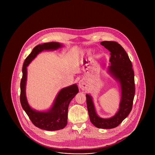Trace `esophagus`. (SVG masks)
I'll return each instance as SVG.
<instances>
[{
    "label": "esophagus",
    "instance_id": "esophagus-1",
    "mask_svg": "<svg viewBox=\"0 0 155 155\" xmlns=\"http://www.w3.org/2000/svg\"><path fill=\"white\" fill-rule=\"evenodd\" d=\"M78 86H79L80 88L82 90H84L87 88V82L84 80H81V81H80Z\"/></svg>",
    "mask_w": 155,
    "mask_h": 155
}]
</instances>
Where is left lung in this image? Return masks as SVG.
Returning <instances> with one entry per match:
<instances>
[{
  "mask_svg": "<svg viewBox=\"0 0 155 155\" xmlns=\"http://www.w3.org/2000/svg\"><path fill=\"white\" fill-rule=\"evenodd\" d=\"M101 44L110 52L108 73L120 84L121 94L119 109L109 118H103L96 114L92 96L86 95L91 122L99 128L111 129L117 127L130 114L135 95L134 73L132 63L124 48L114 41H102Z\"/></svg>",
  "mask_w": 155,
  "mask_h": 155,
  "instance_id": "1",
  "label": "left lung"
}]
</instances>
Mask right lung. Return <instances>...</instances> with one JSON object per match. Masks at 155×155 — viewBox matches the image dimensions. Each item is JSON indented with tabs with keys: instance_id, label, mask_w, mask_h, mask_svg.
<instances>
[{
	"instance_id": "1",
	"label": "right lung",
	"mask_w": 155,
	"mask_h": 155,
	"mask_svg": "<svg viewBox=\"0 0 155 155\" xmlns=\"http://www.w3.org/2000/svg\"><path fill=\"white\" fill-rule=\"evenodd\" d=\"M63 45L59 42H49L36 46L25 59L22 67V77L20 82V102L31 121L37 127L48 131H56L64 128L67 124L68 107L71 101L78 92V88L73 84L61 89L56 96L52 107L47 111H39L32 109L28 104L26 94L27 67L37 54L43 51L56 50Z\"/></svg>"
}]
</instances>
